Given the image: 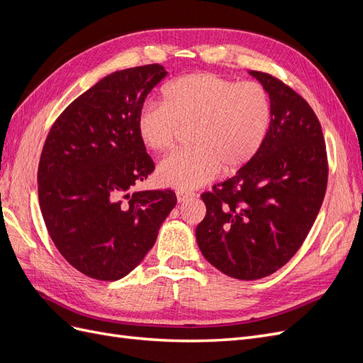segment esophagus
Masks as SVG:
<instances>
[{
  "label": "esophagus",
  "instance_id": "esophagus-1",
  "mask_svg": "<svg viewBox=\"0 0 363 363\" xmlns=\"http://www.w3.org/2000/svg\"><path fill=\"white\" fill-rule=\"evenodd\" d=\"M175 195H177L179 203H184L186 200H189V199H192V196H195L194 192H188V191H177L175 192Z\"/></svg>",
  "mask_w": 363,
  "mask_h": 363
}]
</instances>
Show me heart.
<instances>
[{
	"instance_id": "b5f03b06",
	"label": "heart",
	"mask_w": 363,
	"mask_h": 363,
	"mask_svg": "<svg viewBox=\"0 0 363 363\" xmlns=\"http://www.w3.org/2000/svg\"><path fill=\"white\" fill-rule=\"evenodd\" d=\"M271 123V103L256 82L238 83L216 74H189L163 87L162 104L138 116V136L156 152L174 147L189 130L192 148L163 159L156 171L162 186L194 189L218 171L233 174L257 155Z\"/></svg>"
}]
</instances>
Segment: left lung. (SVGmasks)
I'll list each match as a JSON object with an SVG mask.
<instances>
[{
	"label": "left lung",
	"mask_w": 363,
	"mask_h": 363,
	"mask_svg": "<svg viewBox=\"0 0 363 363\" xmlns=\"http://www.w3.org/2000/svg\"><path fill=\"white\" fill-rule=\"evenodd\" d=\"M250 74L269 95V130L244 168L201 195L206 216L195 230L207 262L238 280H257L286 265L311 232L328 177L312 107L276 77Z\"/></svg>",
	"instance_id": "left-lung-1"
}]
</instances>
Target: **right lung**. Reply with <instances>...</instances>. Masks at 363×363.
I'll list each match as a JSON object with an SVG mask.
<instances>
[{
  "label": "right lung",
  "mask_w": 363,
  "mask_h": 363,
  "mask_svg": "<svg viewBox=\"0 0 363 363\" xmlns=\"http://www.w3.org/2000/svg\"><path fill=\"white\" fill-rule=\"evenodd\" d=\"M162 65L116 71L52 124L38 169L40 212L60 255L84 276L113 281L144 260L177 204L174 191H133L155 171L138 136Z\"/></svg>",
  "instance_id": "right-lung-1"
}]
</instances>
